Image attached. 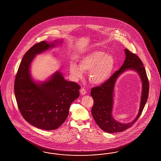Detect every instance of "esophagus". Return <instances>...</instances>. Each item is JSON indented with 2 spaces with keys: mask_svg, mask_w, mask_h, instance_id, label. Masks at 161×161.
<instances>
[{
  "mask_svg": "<svg viewBox=\"0 0 161 161\" xmlns=\"http://www.w3.org/2000/svg\"><path fill=\"white\" fill-rule=\"evenodd\" d=\"M80 93H81V95H85V94H86L87 92H86V90L84 88H81L80 90Z\"/></svg>",
  "mask_w": 161,
  "mask_h": 161,
  "instance_id": "1",
  "label": "esophagus"
}]
</instances>
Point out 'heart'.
<instances>
[{"label":"heart","mask_w":161,"mask_h":161,"mask_svg":"<svg viewBox=\"0 0 161 161\" xmlns=\"http://www.w3.org/2000/svg\"><path fill=\"white\" fill-rule=\"evenodd\" d=\"M115 67L112 55L102 51H92L83 55L77 64H69V72L75 81L84 77V72L88 73L90 83L102 85L111 77Z\"/></svg>","instance_id":"1"}]
</instances>
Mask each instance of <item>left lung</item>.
<instances>
[{"label": "left lung", "mask_w": 161, "mask_h": 161, "mask_svg": "<svg viewBox=\"0 0 161 161\" xmlns=\"http://www.w3.org/2000/svg\"><path fill=\"white\" fill-rule=\"evenodd\" d=\"M125 60L119 70L113 74L101 86L93 88L91 92V96L94 100L92 109L93 118L102 130L109 133L123 132L132 126L141 116L148 98L149 81L143 64L136 54H133L128 49H125ZM129 70L135 71L140 76L142 82V96L137 117L132 122L123 124L116 121L112 116L114 90L118 77Z\"/></svg>", "instance_id": "left-lung-1"}]
</instances>
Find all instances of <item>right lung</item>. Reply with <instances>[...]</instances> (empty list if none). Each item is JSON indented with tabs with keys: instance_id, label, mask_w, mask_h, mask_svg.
I'll return each mask as SVG.
<instances>
[{
	"instance_id": "1",
	"label": "right lung",
	"mask_w": 161,
	"mask_h": 161,
	"mask_svg": "<svg viewBox=\"0 0 161 161\" xmlns=\"http://www.w3.org/2000/svg\"><path fill=\"white\" fill-rule=\"evenodd\" d=\"M63 42L44 41L34 45L25 54L15 78V97L21 114L31 125L45 130H55L65 121L71 104L80 96V87L66 80L59 70L42 81L31 75L36 55Z\"/></svg>"
}]
</instances>
